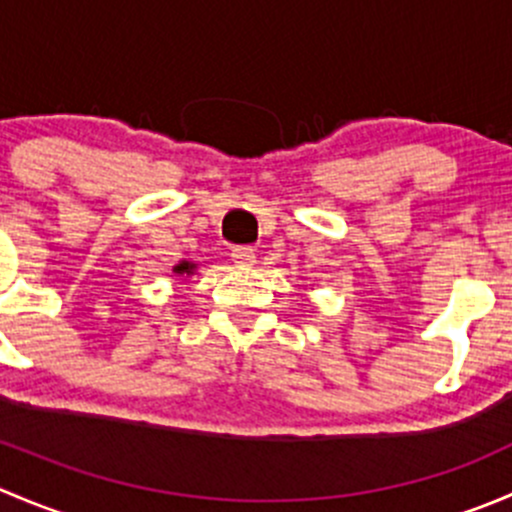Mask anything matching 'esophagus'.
<instances>
[{"label": "esophagus", "instance_id": "34e87169", "mask_svg": "<svg viewBox=\"0 0 512 512\" xmlns=\"http://www.w3.org/2000/svg\"><path fill=\"white\" fill-rule=\"evenodd\" d=\"M232 262H235L237 267L255 265V250H252V247H235V250H232Z\"/></svg>", "mask_w": 512, "mask_h": 512}]
</instances>
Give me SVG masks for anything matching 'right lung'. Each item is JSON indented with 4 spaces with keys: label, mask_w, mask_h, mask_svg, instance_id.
Instances as JSON below:
<instances>
[{
    "label": "right lung",
    "mask_w": 512,
    "mask_h": 512,
    "mask_svg": "<svg viewBox=\"0 0 512 512\" xmlns=\"http://www.w3.org/2000/svg\"><path fill=\"white\" fill-rule=\"evenodd\" d=\"M195 270H198V265H195V262H188V260H180L178 265L173 267V275L175 277H193L195 275Z\"/></svg>",
    "instance_id": "1"
}]
</instances>
